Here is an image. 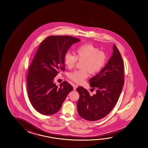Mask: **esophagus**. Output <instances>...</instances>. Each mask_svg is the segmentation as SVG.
Here are the masks:
<instances>
[{
	"label": "esophagus",
	"mask_w": 148,
	"mask_h": 148,
	"mask_svg": "<svg viewBox=\"0 0 148 148\" xmlns=\"http://www.w3.org/2000/svg\"><path fill=\"white\" fill-rule=\"evenodd\" d=\"M73 90L75 91L76 89H77V88L78 87V85H77V84H73Z\"/></svg>",
	"instance_id": "obj_1"
}]
</instances>
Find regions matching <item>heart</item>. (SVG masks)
Instances as JSON below:
<instances>
[{
  "label": "heart",
  "instance_id": "1",
  "mask_svg": "<svg viewBox=\"0 0 148 148\" xmlns=\"http://www.w3.org/2000/svg\"><path fill=\"white\" fill-rule=\"evenodd\" d=\"M78 61H83L81 70H75L69 73L68 77L74 82L80 84L89 75L99 73L104 66L106 56L104 53L91 44H85L75 49V55L67 53L64 57V64L69 69L75 66Z\"/></svg>",
  "mask_w": 148,
  "mask_h": 148
}]
</instances>
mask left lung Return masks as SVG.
Returning <instances> with one entry per match:
<instances>
[{
    "instance_id": "8db88e82",
    "label": "left lung",
    "mask_w": 148,
    "mask_h": 148,
    "mask_svg": "<svg viewBox=\"0 0 148 148\" xmlns=\"http://www.w3.org/2000/svg\"><path fill=\"white\" fill-rule=\"evenodd\" d=\"M113 51V55L105 67L89 80L91 87L97 88L96 94L91 96L82 86L76 89L80 95L77 103L78 114L89 121L99 120L110 113L123 88L124 62L115 44Z\"/></svg>"
}]
</instances>
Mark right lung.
<instances>
[{
	"mask_svg": "<svg viewBox=\"0 0 148 148\" xmlns=\"http://www.w3.org/2000/svg\"><path fill=\"white\" fill-rule=\"evenodd\" d=\"M80 40L70 36L53 35L38 47L27 77V93L33 108L39 113L51 115L62 107L73 87L67 81L57 86L54 78L64 70V57L71 46Z\"/></svg>",
	"mask_w": 148,
	"mask_h": 148,
	"instance_id": "add662e5",
	"label": "right lung"
}]
</instances>
